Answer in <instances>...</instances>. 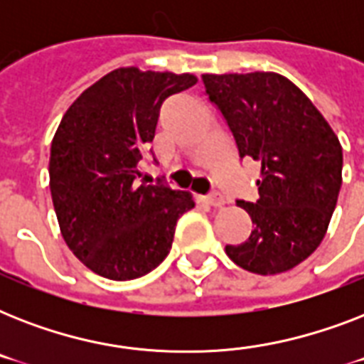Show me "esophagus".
<instances>
[{
	"mask_svg": "<svg viewBox=\"0 0 364 364\" xmlns=\"http://www.w3.org/2000/svg\"><path fill=\"white\" fill-rule=\"evenodd\" d=\"M204 200L210 205H213V208H221V205H225V196H223V194H219V193L208 194V196H204Z\"/></svg>",
	"mask_w": 364,
	"mask_h": 364,
	"instance_id": "obj_1",
	"label": "esophagus"
}]
</instances>
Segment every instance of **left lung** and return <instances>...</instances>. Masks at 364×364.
<instances>
[{"instance_id": "1", "label": "left lung", "mask_w": 364, "mask_h": 364, "mask_svg": "<svg viewBox=\"0 0 364 364\" xmlns=\"http://www.w3.org/2000/svg\"><path fill=\"white\" fill-rule=\"evenodd\" d=\"M240 159L260 162L259 200L242 202L253 230L225 251L243 270L272 276L308 259L325 238L342 187V145L296 85L272 71L202 75Z\"/></svg>"}]
</instances>
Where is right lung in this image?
<instances>
[{"instance_id": "1", "label": "right lung", "mask_w": 364, "mask_h": 364, "mask_svg": "<svg viewBox=\"0 0 364 364\" xmlns=\"http://www.w3.org/2000/svg\"><path fill=\"white\" fill-rule=\"evenodd\" d=\"M191 73L119 68L70 105L50 145V194L68 247L98 276L136 279L168 257L193 196L137 183L166 98L196 85Z\"/></svg>"}]
</instances>
